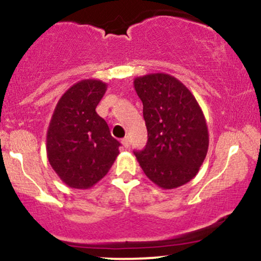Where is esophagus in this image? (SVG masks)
<instances>
[{
    "label": "esophagus",
    "instance_id": "obj_1",
    "mask_svg": "<svg viewBox=\"0 0 261 261\" xmlns=\"http://www.w3.org/2000/svg\"><path fill=\"white\" fill-rule=\"evenodd\" d=\"M121 143H122V146H124L125 148H128V147H130V145H131V143H130V139H128L127 136L124 137V139L121 140Z\"/></svg>",
    "mask_w": 261,
    "mask_h": 261
}]
</instances>
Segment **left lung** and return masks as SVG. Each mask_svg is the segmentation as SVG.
I'll return each mask as SVG.
<instances>
[{"instance_id": "1", "label": "left lung", "mask_w": 261, "mask_h": 261, "mask_svg": "<svg viewBox=\"0 0 261 261\" xmlns=\"http://www.w3.org/2000/svg\"><path fill=\"white\" fill-rule=\"evenodd\" d=\"M134 87L143 104L146 147L134 152L143 173L162 189L187 184L199 172L208 149L205 116L189 89L168 73L136 77Z\"/></svg>"}]
</instances>
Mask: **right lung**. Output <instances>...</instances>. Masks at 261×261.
Listing matches in <instances>:
<instances>
[{
  "label": "right lung",
  "mask_w": 261,
  "mask_h": 261,
  "mask_svg": "<svg viewBox=\"0 0 261 261\" xmlns=\"http://www.w3.org/2000/svg\"><path fill=\"white\" fill-rule=\"evenodd\" d=\"M107 83L88 79L60 98L46 133L50 166L67 187L89 189L104 178L119 154V141L95 112Z\"/></svg>",
  "instance_id": "1"
}]
</instances>
